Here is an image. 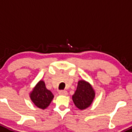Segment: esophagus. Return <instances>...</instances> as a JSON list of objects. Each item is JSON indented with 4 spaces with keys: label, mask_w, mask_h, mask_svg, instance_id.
Wrapping results in <instances>:
<instances>
[{
    "label": "esophagus",
    "mask_w": 132,
    "mask_h": 132,
    "mask_svg": "<svg viewBox=\"0 0 132 132\" xmlns=\"http://www.w3.org/2000/svg\"><path fill=\"white\" fill-rule=\"evenodd\" d=\"M59 94L60 95H64V96H66L68 94L67 91L66 90H60L59 92Z\"/></svg>",
    "instance_id": "obj_1"
}]
</instances>
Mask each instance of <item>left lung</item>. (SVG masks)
Segmentation results:
<instances>
[{"label":"left lung","mask_w":132,"mask_h":132,"mask_svg":"<svg viewBox=\"0 0 132 132\" xmlns=\"http://www.w3.org/2000/svg\"><path fill=\"white\" fill-rule=\"evenodd\" d=\"M95 97V92L89 83L85 80H80L77 83V89L72 96L75 105L83 110L91 105Z\"/></svg>","instance_id":"8db88e82"}]
</instances>
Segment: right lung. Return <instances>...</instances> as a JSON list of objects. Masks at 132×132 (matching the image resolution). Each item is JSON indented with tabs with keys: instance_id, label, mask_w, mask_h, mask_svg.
Listing matches in <instances>:
<instances>
[{
	"instance_id": "right-lung-1",
	"label": "right lung",
	"mask_w": 132,
	"mask_h": 132,
	"mask_svg": "<svg viewBox=\"0 0 132 132\" xmlns=\"http://www.w3.org/2000/svg\"><path fill=\"white\" fill-rule=\"evenodd\" d=\"M30 97L36 106L44 109L49 106L54 96L51 91L47 89L44 81L40 80L30 93Z\"/></svg>"
}]
</instances>
